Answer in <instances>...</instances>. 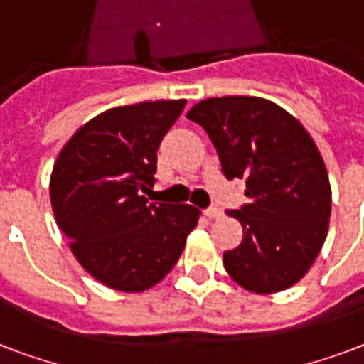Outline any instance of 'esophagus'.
<instances>
[{
  "label": "esophagus",
  "instance_id": "1",
  "mask_svg": "<svg viewBox=\"0 0 364 364\" xmlns=\"http://www.w3.org/2000/svg\"><path fill=\"white\" fill-rule=\"evenodd\" d=\"M203 213H205V216H208L210 220H214V218H220V216H222V208L208 207V208H205Z\"/></svg>",
  "mask_w": 364,
  "mask_h": 364
}]
</instances>
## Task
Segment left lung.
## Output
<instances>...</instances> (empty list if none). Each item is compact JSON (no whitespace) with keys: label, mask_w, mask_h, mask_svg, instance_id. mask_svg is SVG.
Masks as SVG:
<instances>
[{"label":"left lung","mask_w":364,"mask_h":364,"mask_svg":"<svg viewBox=\"0 0 364 364\" xmlns=\"http://www.w3.org/2000/svg\"><path fill=\"white\" fill-rule=\"evenodd\" d=\"M207 131L228 180L249 201L230 210L243 226L224 252L235 283L256 294L298 283L319 255L331 220V184L314 138L281 106L258 97L207 98L188 112Z\"/></svg>","instance_id":"obj_1"}]
</instances>
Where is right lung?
Here are the masks:
<instances>
[{
	"label": "right lung",
	"mask_w": 364,
	"mask_h": 364,
	"mask_svg": "<svg viewBox=\"0 0 364 364\" xmlns=\"http://www.w3.org/2000/svg\"><path fill=\"white\" fill-rule=\"evenodd\" d=\"M186 100L112 108L68 140L50 174V205L92 277L123 292L159 283L178 262L199 208L150 203L157 150Z\"/></svg>",
	"instance_id": "1"
}]
</instances>
